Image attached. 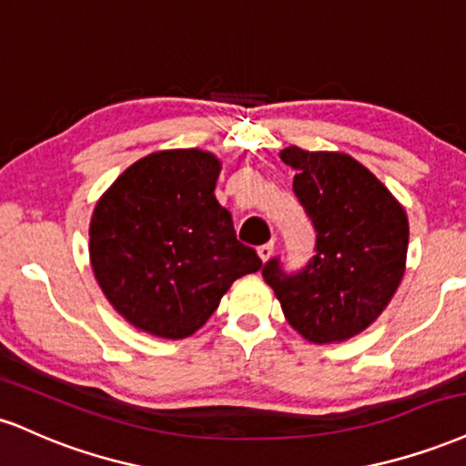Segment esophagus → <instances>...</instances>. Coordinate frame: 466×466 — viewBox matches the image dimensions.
I'll list each match as a JSON object with an SVG mask.
<instances>
[{"instance_id": "1", "label": "esophagus", "mask_w": 466, "mask_h": 466, "mask_svg": "<svg viewBox=\"0 0 466 466\" xmlns=\"http://www.w3.org/2000/svg\"><path fill=\"white\" fill-rule=\"evenodd\" d=\"M275 253V242H268V244H261L259 248H257V255L261 257V261H268Z\"/></svg>"}]
</instances>
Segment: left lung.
<instances>
[{"mask_svg":"<svg viewBox=\"0 0 466 466\" xmlns=\"http://www.w3.org/2000/svg\"><path fill=\"white\" fill-rule=\"evenodd\" d=\"M281 158L297 169L292 189L314 224V257L297 272L272 257L261 275L305 340H347L395 297L406 272L408 216L353 157L289 146Z\"/></svg>","mask_w":466,"mask_h":466,"instance_id":"left-lung-1","label":"left lung"}]
</instances>
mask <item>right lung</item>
I'll return each instance as SVG.
<instances>
[{"label": "right lung", "instance_id": "obj_1", "mask_svg": "<svg viewBox=\"0 0 466 466\" xmlns=\"http://www.w3.org/2000/svg\"><path fill=\"white\" fill-rule=\"evenodd\" d=\"M220 161L161 150L133 163L97 200L91 266L104 297L137 329L180 340L200 329L235 279L261 268L216 200Z\"/></svg>", "mask_w": 466, "mask_h": 466}]
</instances>
